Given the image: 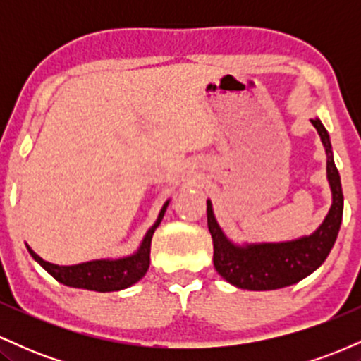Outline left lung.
I'll use <instances>...</instances> for the list:
<instances>
[{
    "label": "left lung",
    "instance_id": "obj_1",
    "mask_svg": "<svg viewBox=\"0 0 361 361\" xmlns=\"http://www.w3.org/2000/svg\"><path fill=\"white\" fill-rule=\"evenodd\" d=\"M326 149V173L333 204L321 226L312 234L281 243L235 244L215 221L212 202L207 200V224L214 241V267L234 287L244 290H276L297 283L324 263L336 243L343 221L341 178L334 164L333 147L326 127L310 120Z\"/></svg>",
    "mask_w": 361,
    "mask_h": 361
}]
</instances>
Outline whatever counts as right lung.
Wrapping results in <instances>:
<instances>
[{"label": "right lung", "mask_w": 361, "mask_h": 361, "mask_svg": "<svg viewBox=\"0 0 361 361\" xmlns=\"http://www.w3.org/2000/svg\"><path fill=\"white\" fill-rule=\"evenodd\" d=\"M168 205L169 200L163 205L156 222L152 224L151 229L144 235L139 250L130 256H123V258L117 259H93L86 261V263L71 264V267H61V264L49 263V261L40 258L28 244L27 250L32 255V258L62 285H68V287L73 288L93 290V292H117V290H123L137 283L146 275L149 263H151L152 234L163 221Z\"/></svg>", "instance_id": "1"}]
</instances>
